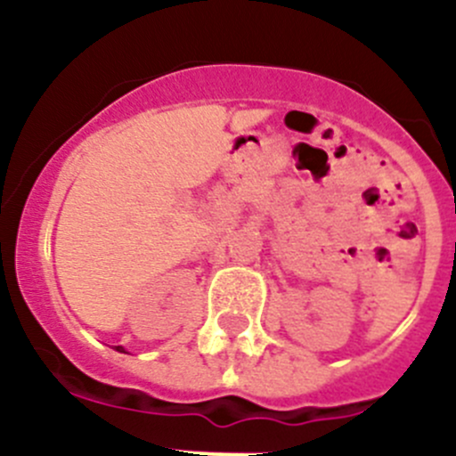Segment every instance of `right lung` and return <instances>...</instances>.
Wrapping results in <instances>:
<instances>
[{
	"label": "right lung",
	"instance_id": "1",
	"mask_svg": "<svg viewBox=\"0 0 456 456\" xmlns=\"http://www.w3.org/2000/svg\"><path fill=\"white\" fill-rule=\"evenodd\" d=\"M117 351H118V353H127L126 348H123V346H117Z\"/></svg>",
	"mask_w": 456,
	"mask_h": 456
}]
</instances>
